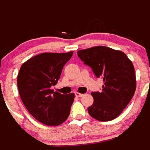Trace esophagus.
<instances>
[{"label":"esophagus","instance_id":"1","mask_svg":"<svg viewBox=\"0 0 150 150\" xmlns=\"http://www.w3.org/2000/svg\"><path fill=\"white\" fill-rule=\"evenodd\" d=\"M75 96L78 97H81L84 95L83 94H81V93H78V92H75Z\"/></svg>","mask_w":150,"mask_h":150}]
</instances>
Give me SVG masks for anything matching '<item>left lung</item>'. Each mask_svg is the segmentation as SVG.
<instances>
[{"instance_id": "1", "label": "left lung", "mask_w": 150, "mask_h": 150, "mask_svg": "<svg viewBox=\"0 0 150 150\" xmlns=\"http://www.w3.org/2000/svg\"><path fill=\"white\" fill-rule=\"evenodd\" d=\"M77 53L84 64L91 68L96 78L104 81L101 91L91 92L94 103L88 108V114L101 122L114 120L135 94L133 63L123 52L105 46L78 50Z\"/></svg>"}]
</instances>
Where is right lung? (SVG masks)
Listing matches in <instances>:
<instances>
[{
    "mask_svg": "<svg viewBox=\"0 0 150 150\" xmlns=\"http://www.w3.org/2000/svg\"><path fill=\"white\" fill-rule=\"evenodd\" d=\"M73 52L45 53L28 59L17 76L20 98L28 112L40 122L57 126L70 114L75 94H62L51 89L60 78L62 69Z\"/></svg>",
    "mask_w": 150,
    "mask_h": 150,
    "instance_id": "right-lung-1",
    "label": "right lung"
}]
</instances>
